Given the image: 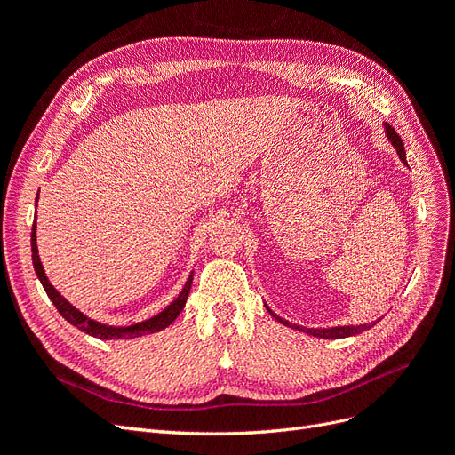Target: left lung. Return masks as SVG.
<instances>
[{
  "label": "left lung",
  "mask_w": 455,
  "mask_h": 455,
  "mask_svg": "<svg viewBox=\"0 0 455 455\" xmlns=\"http://www.w3.org/2000/svg\"><path fill=\"white\" fill-rule=\"evenodd\" d=\"M383 129H385V134H387V140H389V142L393 144V148L396 149L398 157H401V161H403L404 164H408V161H406V149H404V144H403V140H401V136L396 134V131L389 125V123H383ZM266 307H267V306H266ZM267 311H269V313L275 316V319H277L281 324H284V326H288V328L299 330V332H306V334L315 336V338H323V339H341V338H351V336H356V334H361V332H366V330H370L371 326L378 324V323L381 321V319H376V321L366 323V324L328 326V328H307V326H299V324H294V323H291V321L283 319V316L275 315L269 307H267Z\"/></svg>",
  "instance_id": "1"
}]
</instances>
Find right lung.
I'll return each mask as SVG.
<instances>
[{
	"label": "right lung",
	"instance_id": "add662e5",
	"mask_svg": "<svg viewBox=\"0 0 455 455\" xmlns=\"http://www.w3.org/2000/svg\"><path fill=\"white\" fill-rule=\"evenodd\" d=\"M37 199H39V194H37ZM36 241L37 239H36V220H34V226H32V264H34L37 279H39L41 284H44L49 299L52 301L54 307L59 309V313L64 316V319L70 324L77 326L81 332H85L89 336H94L99 339H132V338H139V336L154 334V332H159V330H163V328H167L171 323H174L176 316L182 313V309L186 306V299H188L189 288H191V281H194V271L189 273V277H188L184 288L180 291V294H178L167 307L159 311L157 315L149 316V319H146L142 323L129 324V326H112V324H104V323L94 321V319H91V316H87L85 313H81L76 306H72L70 301H68L57 291V288L51 284L49 277L45 275L44 266H41Z\"/></svg>",
	"mask_w": 455,
	"mask_h": 455
}]
</instances>
